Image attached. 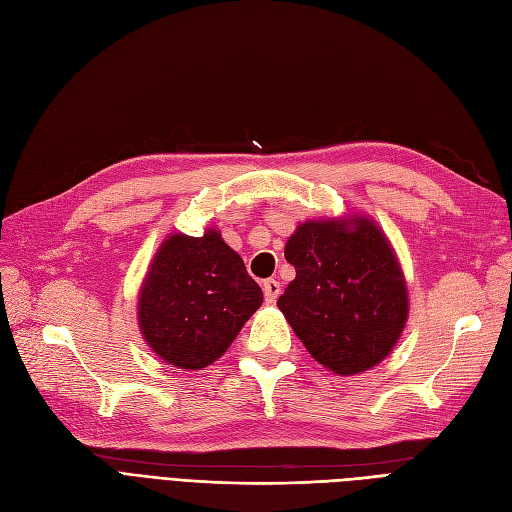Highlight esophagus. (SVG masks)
Returning a JSON list of instances; mask_svg holds the SVG:
<instances>
[{
    "mask_svg": "<svg viewBox=\"0 0 512 512\" xmlns=\"http://www.w3.org/2000/svg\"><path fill=\"white\" fill-rule=\"evenodd\" d=\"M262 292H264V301H267L269 305H273L277 301V296L281 294V284L277 279H267L262 284Z\"/></svg>",
    "mask_w": 512,
    "mask_h": 512,
    "instance_id": "esophagus-1",
    "label": "esophagus"
}]
</instances>
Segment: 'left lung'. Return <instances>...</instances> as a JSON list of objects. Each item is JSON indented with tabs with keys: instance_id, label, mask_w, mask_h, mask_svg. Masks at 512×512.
<instances>
[{
	"instance_id": "left-lung-1",
	"label": "left lung",
	"mask_w": 512,
	"mask_h": 512,
	"mask_svg": "<svg viewBox=\"0 0 512 512\" xmlns=\"http://www.w3.org/2000/svg\"><path fill=\"white\" fill-rule=\"evenodd\" d=\"M284 254L296 277L277 307L315 362L354 377L392 354L409 320V290L373 218L305 220Z\"/></svg>"
}]
</instances>
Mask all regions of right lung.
I'll list each match as a JSON object with an SVG mask.
<instances>
[{"label": "right lung", "mask_w": 512, "mask_h": 512, "mask_svg": "<svg viewBox=\"0 0 512 512\" xmlns=\"http://www.w3.org/2000/svg\"><path fill=\"white\" fill-rule=\"evenodd\" d=\"M260 305V286L211 226L201 237H165L139 288L137 324L163 362L201 370L231 347Z\"/></svg>", "instance_id": "obj_1"}]
</instances>
